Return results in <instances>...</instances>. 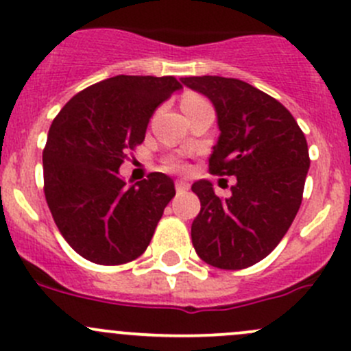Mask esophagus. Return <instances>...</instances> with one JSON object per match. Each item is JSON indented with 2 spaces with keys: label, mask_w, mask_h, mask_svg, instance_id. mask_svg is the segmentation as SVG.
<instances>
[{
  "label": "esophagus",
  "mask_w": 351,
  "mask_h": 351,
  "mask_svg": "<svg viewBox=\"0 0 351 351\" xmlns=\"http://www.w3.org/2000/svg\"><path fill=\"white\" fill-rule=\"evenodd\" d=\"M175 186H176V192H178V193H185L186 190L190 189V185H189V183H186V182H183V180H176Z\"/></svg>",
  "instance_id": "1"
}]
</instances>
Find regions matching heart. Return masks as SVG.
I'll return each instance as SVG.
<instances>
[{"label": "heart", "mask_w": 351, "mask_h": 351, "mask_svg": "<svg viewBox=\"0 0 351 351\" xmlns=\"http://www.w3.org/2000/svg\"><path fill=\"white\" fill-rule=\"evenodd\" d=\"M197 100H202V98L193 97V95H190V97H186L183 101H197ZM171 166H173V168H183L182 162H178V161H171Z\"/></svg>", "instance_id": "b5f03b06"}]
</instances>
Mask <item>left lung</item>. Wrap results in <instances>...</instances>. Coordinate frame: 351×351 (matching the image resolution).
<instances>
[{"label": "left lung", "instance_id": "1", "mask_svg": "<svg viewBox=\"0 0 351 351\" xmlns=\"http://www.w3.org/2000/svg\"><path fill=\"white\" fill-rule=\"evenodd\" d=\"M207 97L221 130L208 158L212 175L236 176L219 198L208 180L192 185L200 214L192 224L197 254L215 268L241 270L275 250L295 219L309 171L306 137L280 101L241 80L182 77Z\"/></svg>", "mask_w": 351, "mask_h": 351}]
</instances>
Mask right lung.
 Listing matches in <instances>:
<instances>
[{"mask_svg": "<svg viewBox=\"0 0 351 351\" xmlns=\"http://www.w3.org/2000/svg\"><path fill=\"white\" fill-rule=\"evenodd\" d=\"M178 90L173 76L120 74L74 95L52 122L42 154L45 200L62 238L86 260L122 265L149 246L175 183L151 173L127 185L119 168Z\"/></svg>", "mask_w": 351, "mask_h": 351, "instance_id": "1", "label": "right lung"}]
</instances>
